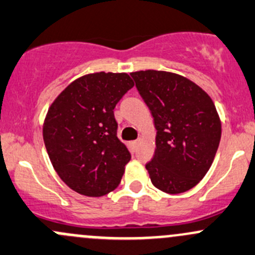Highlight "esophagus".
Segmentation results:
<instances>
[{
    "label": "esophagus",
    "mask_w": 255,
    "mask_h": 255,
    "mask_svg": "<svg viewBox=\"0 0 255 255\" xmlns=\"http://www.w3.org/2000/svg\"><path fill=\"white\" fill-rule=\"evenodd\" d=\"M139 143V139H135V141H131V146L133 147V148H136V147L138 146Z\"/></svg>",
    "instance_id": "esophagus-1"
}]
</instances>
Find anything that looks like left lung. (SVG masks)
Segmentation results:
<instances>
[{"instance_id":"obj_1","label":"left lung","mask_w":255,"mask_h":255,"mask_svg":"<svg viewBox=\"0 0 255 255\" xmlns=\"http://www.w3.org/2000/svg\"><path fill=\"white\" fill-rule=\"evenodd\" d=\"M130 75L157 128L154 155L146 164L150 181L169 194L191 190L209 170L220 143L221 122L214 102L179 74L139 70Z\"/></svg>"}]
</instances>
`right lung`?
Instances as JSON below:
<instances>
[{
  "label": "right lung",
  "mask_w": 255,
  "mask_h": 255,
  "mask_svg": "<svg viewBox=\"0 0 255 255\" xmlns=\"http://www.w3.org/2000/svg\"><path fill=\"white\" fill-rule=\"evenodd\" d=\"M132 87L127 73L87 74L48 108L43 142L54 170L75 192L102 197L122 181L131 154L117 136L114 108Z\"/></svg>",
  "instance_id": "obj_1"
}]
</instances>
